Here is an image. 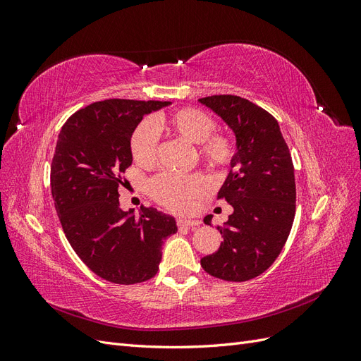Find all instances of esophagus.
<instances>
[{"mask_svg": "<svg viewBox=\"0 0 361 361\" xmlns=\"http://www.w3.org/2000/svg\"><path fill=\"white\" fill-rule=\"evenodd\" d=\"M178 226L182 227H194V226H200L199 220H185V218H179L178 220Z\"/></svg>", "mask_w": 361, "mask_h": 361, "instance_id": "34e87169", "label": "esophagus"}]
</instances>
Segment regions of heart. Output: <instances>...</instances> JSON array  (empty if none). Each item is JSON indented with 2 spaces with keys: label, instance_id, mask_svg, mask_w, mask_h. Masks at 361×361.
I'll list each match as a JSON object with an SVG mask.
<instances>
[{
  "label": "heart",
  "instance_id": "b5f03b06",
  "mask_svg": "<svg viewBox=\"0 0 361 361\" xmlns=\"http://www.w3.org/2000/svg\"><path fill=\"white\" fill-rule=\"evenodd\" d=\"M214 118L197 108H179L166 114H159L154 122L140 123L130 137V152L138 166L150 169L158 159V135L164 133L169 137L179 138L194 145L199 159L214 170L223 171L232 166L236 155L233 140L215 133ZM150 192L154 199L174 212L187 214L194 211L211 192V182L203 174L195 173L179 178L173 174H159L150 182Z\"/></svg>",
  "mask_w": 361,
  "mask_h": 361
}]
</instances>
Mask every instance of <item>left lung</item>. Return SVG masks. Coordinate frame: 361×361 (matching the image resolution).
Here are the masks:
<instances>
[{
  "mask_svg": "<svg viewBox=\"0 0 361 361\" xmlns=\"http://www.w3.org/2000/svg\"><path fill=\"white\" fill-rule=\"evenodd\" d=\"M233 130L236 155L218 191L233 207L218 226L223 241L204 256L203 269L226 281H247L265 272L285 247L295 216L293 164L277 120L264 108L233 94L199 99ZM211 224L212 215L204 216Z\"/></svg>",
  "mask_w": 361,
  "mask_h": 361,
  "instance_id": "1",
  "label": "left lung"
}]
</instances>
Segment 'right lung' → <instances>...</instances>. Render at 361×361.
<instances>
[{
	"mask_svg": "<svg viewBox=\"0 0 361 361\" xmlns=\"http://www.w3.org/2000/svg\"><path fill=\"white\" fill-rule=\"evenodd\" d=\"M171 102L108 99L63 125L51 166V191L63 232L96 276L135 285L159 269L164 239L176 220L155 207L122 211L118 185L133 164L130 137L146 114Z\"/></svg>",
	"mask_w": 361,
	"mask_h": 361,
	"instance_id": "obj_1",
	"label": "right lung"
}]
</instances>
